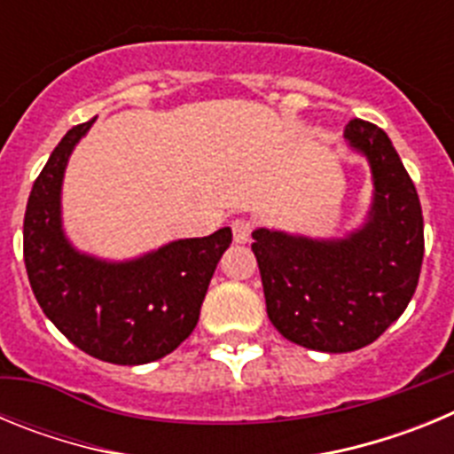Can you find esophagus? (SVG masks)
Wrapping results in <instances>:
<instances>
[{
  "label": "esophagus",
  "mask_w": 454,
  "mask_h": 454,
  "mask_svg": "<svg viewBox=\"0 0 454 454\" xmlns=\"http://www.w3.org/2000/svg\"><path fill=\"white\" fill-rule=\"evenodd\" d=\"M252 230H254V224L246 218H239L231 223V231H234V240L236 243H247L252 236Z\"/></svg>",
  "instance_id": "esophagus-1"
}]
</instances>
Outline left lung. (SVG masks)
Returning <instances> with one entry per match:
<instances>
[{
    "mask_svg": "<svg viewBox=\"0 0 454 454\" xmlns=\"http://www.w3.org/2000/svg\"><path fill=\"white\" fill-rule=\"evenodd\" d=\"M343 136L371 166L362 227L343 239L252 231L270 323L291 343L330 355L368 346L403 316L425 250L419 192L388 136L359 118Z\"/></svg>",
    "mask_w": 454,
    "mask_h": 454,
    "instance_id": "1",
    "label": "left lung"
}]
</instances>
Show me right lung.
Listing matches in <instances>:
<instances>
[{
	"instance_id": "right-lung-1",
	"label": "right lung",
	"mask_w": 454,
	"mask_h": 454,
	"mask_svg": "<svg viewBox=\"0 0 454 454\" xmlns=\"http://www.w3.org/2000/svg\"><path fill=\"white\" fill-rule=\"evenodd\" d=\"M95 118L72 127L34 182L24 214V266L47 318L86 355L140 366L191 336L231 230L179 239L129 262L79 252L63 230L67 159Z\"/></svg>"
}]
</instances>
